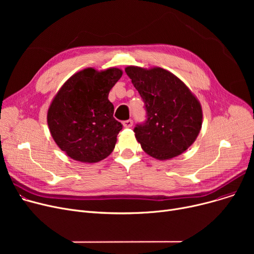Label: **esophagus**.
Instances as JSON below:
<instances>
[{
  "label": "esophagus",
  "instance_id": "obj_1",
  "mask_svg": "<svg viewBox=\"0 0 254 254\" xmlns=\"http://www.w3.org/2000/svg\"><path fill=\"white\" fill-rule=\"evenodd\" d=\"M124 127H130L132 126V120L131 119H127V120H125V122L123 123Z\"/></svg>",
  "mask_w": 254,
  "mask_h": 254
}]
</instances>
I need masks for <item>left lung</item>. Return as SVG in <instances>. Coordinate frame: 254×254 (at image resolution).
<instances>
[{"label":"left lung","mask_w":254,"mask_h":254,"mask_svg":"<svg viewBox=\"0 0 254 254\" xmlns=\"http://www.w3.org/2000/svg\"><path fill=\"white\" fill-rule=\"evenodd\" d=\"M126 73L144 102L146 119L134 128L143 150L162 161L184 152L202 127L201 105L191 91L162 68L127 66Z\"/></svg>","instance_id":"8db88e82"}]
</instances>
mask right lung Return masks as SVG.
Masks as SVG:
<instances>
[{"instance_id":"right-lung-1","label":"right lung","mask_w":254,"mask_h":254,"mask_svg":"<svg viewBox=\"0 0 254 254\" xmlns=\"http://www.w3.org/2000/svg\"><path fill=\"white\" fill-rule=\"evenodd\" d=\"M123 76L111 68L84 69L73 75L53 99L47 113L51 136L75 161L97 163L114 149L123 125L113 117L110 89Z\"/></svg>"}]
</instances>
